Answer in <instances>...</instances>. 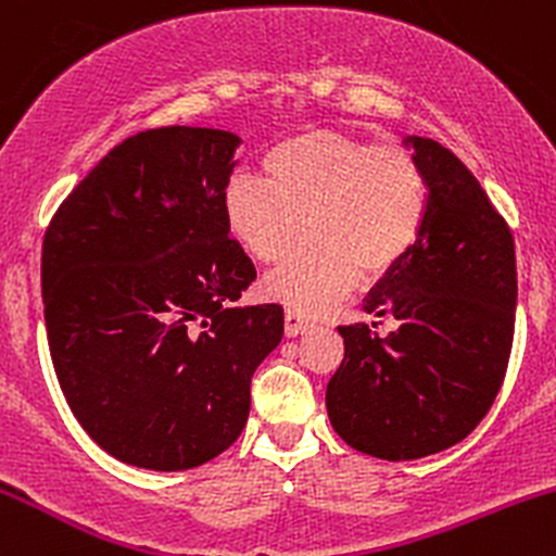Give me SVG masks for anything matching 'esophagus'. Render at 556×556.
Segmentation results:
<instances>
[{
    "mask_svg": "<svg viewBox=\"0 0 556 556\" xmlns=\"http://www.w3.org/2000/svg\"><path fill=\"white\" fill-rule=\"evenodd\" d=\"M314 329V321H311L308 316L300 314L298 308H287L285 311V334L287 337H298L303 334V331Z\"/></svg>",
    "mask_w": 556,
    "mask_h": 556,
    "instance_id": "esophagus-1",
    "label": "esophagus"
}]
</instances>
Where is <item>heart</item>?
<instances>
[{"instance_id": "obj_1", "label": "heart", "mask_w": 556, "mask_h": 556, "mask_svg": "<svg viewBox=\"0 0 556 556\" xmlns=\"http://www.w3.org/2000/svg\"><path fill=\"white\" fill-rule=\"evenodd\" d=\"M266 180L229 177V232L261 264H279L266 292L318 314L363 279H381L413 253L429 214L424 164L402 143H371L340 130H305L264 156Z\"/></svg>"}]
</instances>
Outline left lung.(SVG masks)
Wrapping results in <instances>:
<instances>
[{"label": "left lung", "instance_id": "left-lung-1", "mask_svg": "<svg viewBox=\"0 0 556 556\" xmlns=\"http://www.w3.org/2000/svg\"><path fill=\"white\" fill-rule=\"evenodd\" d=\"M429 180L420 240L363 311L394 318L340 327L344 358L327 387L334 431L379 460H418L463 442L500 394L515 337V240L470 169L413 138ZM376 327V321H374Z\"/></svg>", "mask_w": 556, "mask_h": 556}]
</instances>
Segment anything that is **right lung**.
<instances>
[{"mask_svg": "<svg viewBox=\"0 0 556 556\" xmlns=\"http://www.w3.org/2000/svg\"><path fill=\"white\" fill-rule=\"evenodd\" d=\"M238 143L180 125L125 138L43 235L56 379L93 442L138 468L222 455L248 420L253 371L282 340V305L227 308L256 279L222 203Z\"/></svg>", "mask_w": 556, "mask_h": 556, "instance_id": "obj_1", "label": "right lung"}]
</instances>
